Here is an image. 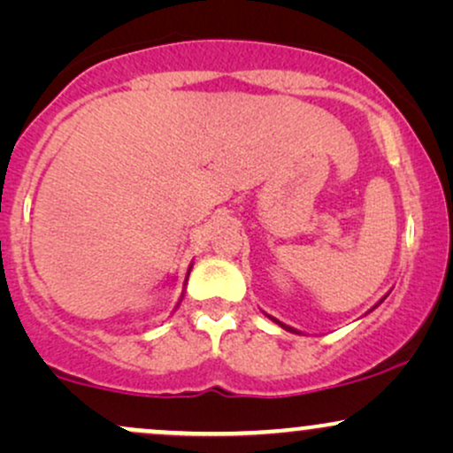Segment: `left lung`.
<instances>
[{
	"mask_svg": "<svg viewBox=\"0 0 453 453\" xmlns=\"http://www.w3.org/2000/svg\"><path fill=\"white\" fill-rule=\"evenodd\" d=\"M274 321H277V319H274ZM277 324H279V321H277ZM280 326H283V324H280ZM283 327H288V326H283Z\"/></svg>",
	"mask_w": 453,
	"mask_h": 453,
	"instance_id": "left-lung-1",
	"label": "left lung"
}]
</instances>
